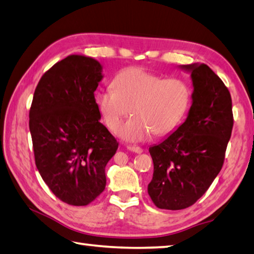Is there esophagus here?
<instances>
[{"mask_svg": "<svg viewBox=\"0 0 254 254\" xmlns=\"http://www.w3.org/2000/svg\"><path fill=\"white\" fill-rule=\"evenodd\" d=\"M127 150L128 151H131V152H134V153H142L143 152V149L142 147H140V146H137V145H127Z\"/></svg>", "mask_w": 254, "mask_h": 254, "instance_id": "esophagus-1", "label": "esophagus"}]
</instances>
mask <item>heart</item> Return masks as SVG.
<instances>
[{"label":"heart","instance_id":"b5f03b06","mask_svg":"<svg viewBox=\"0 0 254 254\" xmlns=\"http://www.w3.org/2000/svg\"><path fill=\"white\" fill-rule=\"evenodd\" d=\"M113 90H100L95 102L107 127L114 131L123 118L134 114L118 128V135L128 142L149 139L152 133L165 135L177 127L191 102V91L177 77L164 79L141 66L117 73Z\"/></svg>","mask_w":254,"mask_h":254}]
</instances>
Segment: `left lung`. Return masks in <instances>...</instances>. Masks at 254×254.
<instances>
[{"label": "left lung", "instance_id": "left-lung-1", "mask_svg": "<svg viewBox=\"0 0 254 254\" xmlns=\"http://www.w3.org/2000/svg\"><path fill=\"white\" fill-rule=\"evenodd\" d=\"M191 71L192 105L182 126L151 146L153 178L147 193L155 206L182 210L204 194L222 169L233 127L232 100L222 80L206 65Z\"/></svg>", "mask_w": 254, "mask_h": 254}]
</instances>
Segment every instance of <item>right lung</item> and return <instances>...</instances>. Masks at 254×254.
<instances>
[{"label":"right lung","instance_id":"add662e5","mask_svg":"<svg viewBox=\"0 0 254 254\" xmlns=\"http://www.w3.org/2000/svg\"><path fill=\"white\" fill-rule=\"evenodd\" d=\"M102 66L94 59L70 55L44 73L30 109L35 165L64 203L87 205L104 191L105 165L119 143L99 120L94 91Z\"/></svg>","mask_w":254,"mask_h":254}]
</instances>
